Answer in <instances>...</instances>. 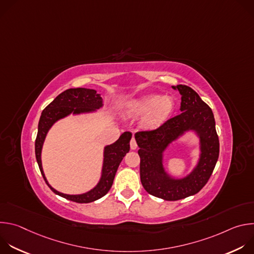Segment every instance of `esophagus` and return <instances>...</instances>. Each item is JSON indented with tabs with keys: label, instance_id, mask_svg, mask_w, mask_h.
<instances>
[{
	"label": "esophagus",
	"instance_id": "esophagus-1",
	"mask_svg": "<svg viewBox=\"0 0 254 254\" xmlns=\"http://www.w3.org/2000/svg\"><path fill=\"white\" fill-rule=\"evenodd\" d=\"M129 144H130V149H131V150H135V149L137 148V143H136L134 137H131Z\"/></svg>",
	"mask_w": 254,
	"mask_h": 254
}]
</instances>
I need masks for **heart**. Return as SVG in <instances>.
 I'll return each instance as SVG.
<instances>
[{
  "instance_id": "heart-1",
  "label": "heart",
  "mask_w": 254,
  "mask_h": 254,
  "mask_svg": "<svg viewBox=\"0 0 254 254\" xmlns=\"http://www.w3.org/2000/svg\"><path fill=\"white\" fill-rule=\"evenodd\" d=\"M175 110V102L169 96L146 95L134 100L130 105V114L143 116L142 125L147 128H158L163 126L172 116Z\"/></svg>"
}]
</instances>
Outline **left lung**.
<instances>
[{
    "label": "left lung",
    "instance_id": "1",
    "mask_svg": "<svg viewBox=\"0 0 254 254\" xmlns=\"http://www.w3.org/2000/svg\"><path fill=\"white\" fill-rule=\"evenodd\" d=\"M181 95L180 115L168 120L163 126L151 130H139L134 134L138 150L139 174L142 187L149 194L177 201L197 194L208 182L219 157V138L210 106L190 86L179 84ZM193 128L201 138L202 154L196 170L183 180H171L161 166V153L167 144L184 130Z\"/></svg>",
    "mask_w": 254,
    "mask_h": 254
}]
</instances>
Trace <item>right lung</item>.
<instances>
[{"label":"right lung","mask_w":254,"mask_h":254,"mask_svg":"<svg viewBox=\"0 0 254 254\" xmlns=\"http://www.w3.org/2000/svg\"><path fill=\"white\" fill-rule=\"evenodd\" d=\"M102 105V99L99 94L93 89L86 88H70L60 93L51 103H49L41 114L38 132L35 140V155L37 160L41 174L48 187L57 195L76 203H90L103 197L113 186L114 179L118 168L124 157L129 151V140L131 132H124L120 138L111 146L105 148L104 163L102 177L99 184L91 191L82 195H66L54 190L46 181L41 165V149L45 139L46 133L51 126L58 121L73 112L74 114L89 112L94 108H99Z\"/></svg>","instance_id":"right-lung-1"}]
</instances>
